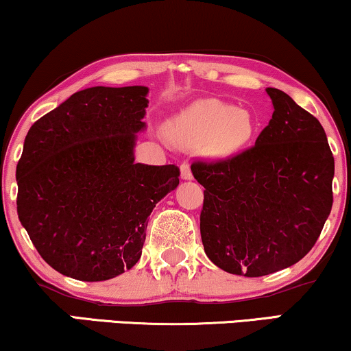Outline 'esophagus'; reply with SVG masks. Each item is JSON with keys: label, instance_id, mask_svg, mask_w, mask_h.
Returning <instances> with one entry per match:
<instances>
[{"label": "esophagus", "instance_id": "34e87169", "mask_svg": "<svg viewBox=\"0 0 351 351\" xmlns=\"http://www.w3.org/2000/svg\"><path fill=\"white\" fill-rule=\"evenodd\" d=\"M181 178L193 180V171H191L189 163H183V165H181Z\"/></svg>", "mask_w": 351, "mask_h": 351}]
</instances>
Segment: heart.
Masks as SVG:
<instances>
[{
    "instance_id": "obj_1",
    "label": "heart",
    "mask_w": 351,
    "mask_h": 351,
    "mask_svg": "<svg viewBox=\"0 0 351 351\" xmlns=\"http://www.w3.org/2000/svg\"><path fill=\"white\" fill-rule=\"evenodd\" d=\"M256 123L245 108L207 99L189 105L168 123V137L188 150L204 149L223 157L241 149L254 134Z\"/></svg>"
}]
</instances>
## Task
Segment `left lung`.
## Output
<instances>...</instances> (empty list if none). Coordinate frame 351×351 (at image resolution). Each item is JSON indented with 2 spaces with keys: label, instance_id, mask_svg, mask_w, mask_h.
Returning <instances> with one entry per match:
<instances>
[{
  "label": "left lung",
  "instance_id": "8db88e82",
  "mask_svg": "<svg viewBox=\"0 0 351 351\" xmlns=\"http://www.w3.org/2000/svg\"><path fill=\"white\" fill-rule=\"evenodd\" d=\"M272 119L256 144L194 162L204 191V251L228 274L263 277L311 251L332 208L334 155L321 123L278 88H265Z\"/></svg>",
  "mask_w": 351,
  "mask_h": 351
}]
</instances>
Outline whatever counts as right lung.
I'll use <instances>...</instances> for the list:
<instances>
[{
	"label": "right lung",
	"instance_id": "right-lung-1",
	"mask_svg": "<svg viewBox=\"0 0 351 351\" xmlns=\"http://www.w3.org/2000/svg\"><path fill=\"white\" fill-rule=\"evenodd\" d=\"M147 92L84 88L25 136L17 215L43 261L66 277L101 282L130 270L155 204L180 184L176 165L134 162Z\"/></svg>",
	"mask_w": 351,
	"mask_h": 351
}]
</instances>
